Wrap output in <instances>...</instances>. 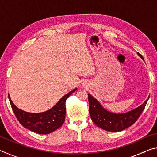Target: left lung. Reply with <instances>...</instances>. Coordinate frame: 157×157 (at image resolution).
Segmentation results:
<instances>
[{
	"mask_svg": "<svg viewBox=\"0 0 157 157\" xmlns=\"http://www.w3.org/2000/svg\"><path fill=\"white\" fill-rule=\"evenodd\" d=\"M137 54L144 60L140 53L137 52ZM149 98L150 96L141 105L134 109L123 113H115L106 109L94 97L88 94L90 116L93 122L101 129L112 132L123 131L137 121L144 110Z\"/></svg>",
	"mask_w": 157,
	"mask_h": 157,
	"instance_id": "obj_1",
	"label": "left lung"
}]
</instances>
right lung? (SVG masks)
Here are the masks:
<instances>
[{"label":"right lung","instance_id":"obj_1","mask_svg":"<svg viewBox=\"0 0 157 157\" xmlns=\"http://www.w3.org/2000/svg\"><path fill=\"white\" fill-rule=\"evenodd\" d=\"M77 88L63 96L54 107L41 113H30L18 109L8 98L16 117L22 125L30 131L40 134L52 133L62 125L66 117V100Z\"/></svg>","mask_w":157,"mask_h":157}]
</instances>
